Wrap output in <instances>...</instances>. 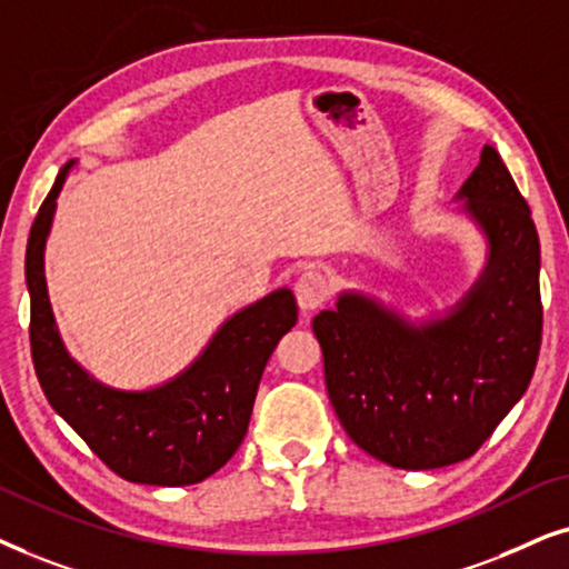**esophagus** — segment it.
<instances>
[{
  "label": "esophagus",
  "instance_id": "esophagus-1",
  "mask_svg": "<svg viewBox=\"0 0 569 569\" xmlns=\"http://www.w3.org/2000/svg\"><path fill=\"white\" fill-rule=\"evenodd\" d=\"M293 291H297L301 312H315V309H320L330 299V280L320 270H307L301 272Z\"/></svg>",
  "mask_w": 569,
  "mask_h": 569
}]
</instances>
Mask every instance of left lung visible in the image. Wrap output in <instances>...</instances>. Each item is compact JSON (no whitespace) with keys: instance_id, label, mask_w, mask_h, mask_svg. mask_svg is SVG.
<instances>
[{"instance_id":"1","label":"left lung","mask_w":569,"mask_h":569,"mask_svg":"<svg viewBox=\"0 0 569 569\" xmlns=\"http://www.w3.org/2000/svg\"><path fill=\"white\" fill-rule=\"evenodd\" d=\"M460 194L491 257L448 320L413 330L348 293L312 322L340 427L363 452L406 471L471 458L526 392L541 351L539 233L495 148L483 146Z\"/></svg>"}]
</instances>
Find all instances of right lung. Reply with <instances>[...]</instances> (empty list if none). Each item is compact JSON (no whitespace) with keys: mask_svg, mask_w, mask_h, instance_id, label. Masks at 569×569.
<instances>
[{"mask_svg":"<svg viewBox=\"0 0 569 569\" xmlns=\"http://www.w3.org/2000/svg\"><path fill=\"white\" fill-rule=\"evenodd\" d=\"M70 166L38 208L26 249L30 356L43 396L124 481L187 487L208 479L247 435L264 363L299 320L297 299L280 289L233 315L206 353L158 390L117 392L90 380L59 340L43 280V247Z\"/></svg>","mask_w":569,"mask_h":569,"instance_id":"1","label":"right lung"}]
</instances>
